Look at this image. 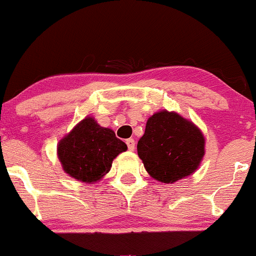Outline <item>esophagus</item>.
<instances>
[{"label": "esophagus", "mask_w": 256, "mask_h": 256, "mask_svg": "<svg viewBox=\"0 0 256 256\" xmlns=\"http://www.w3.org/2000/svg\"><path fill=\"white\" fill-rule=\"evenodd\" d=\"M126 144H128V150L132 152L134 149V140H132V138H128V140H126Z\"/></svg>", "instance_id": "1"}]
</instances>
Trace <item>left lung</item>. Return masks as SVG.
I'll return each instance as SVG.
<instances>
[{
  "label": "left lung",
  "instance_id": "obj_1",
  "mask_svg": "<svg viewBox=\"0 0 256 256\" xmlns=\"http://www.w3.org/2000/svg\"><path fill=\"white\" fill-rule=\"evenodd\" d=\"M137 152L155 180L174 183L198 168L204 155V137L190 120L164 110L148 119Z\"/></svg>",
  "mask_w": 256,
  "mask_h": 256
}]
</instances>
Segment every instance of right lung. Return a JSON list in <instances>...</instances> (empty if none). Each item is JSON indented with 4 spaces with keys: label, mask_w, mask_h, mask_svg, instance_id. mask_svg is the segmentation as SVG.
I'll return each instance as SVG.
<instances>
[{
    "label": "right lung",
    "mask_w": 256,
    "mask_h": 256,
    "mask_svg": "<svg viewBox=\"0 0 256 256\" xmlns=\"http://www.w3.org/2000/svg\"><path fill=\"white\" fill-rule=\"evenodd\" d=\"M126 149L113 130L86 116L58 142V158L67 174L90 184L104 178L114 158Z\"/></svg>",
    "instance_id": "1"
}]
</instances>
